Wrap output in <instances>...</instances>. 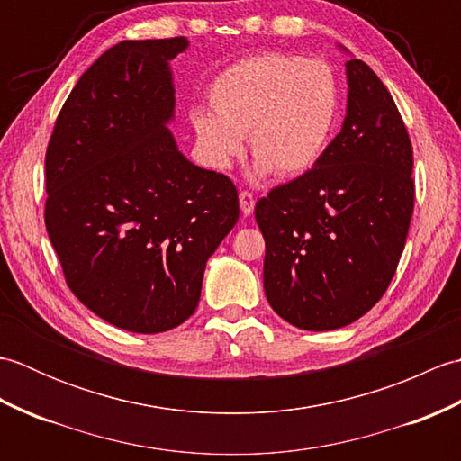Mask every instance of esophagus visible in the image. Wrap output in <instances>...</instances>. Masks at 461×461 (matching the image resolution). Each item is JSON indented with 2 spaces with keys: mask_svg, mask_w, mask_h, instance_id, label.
<instances>
[{
  "mask_svg": "<svg viewBox=\"0 0 461 461\" xmlns=\"http://www.w3.org/2000/svg\"><path fill=\"white\" fill-rule=\"evenodd\" d=\"M240 208L243 212V215H251L253 208H256V198H253V194L243 190L240 192Z\"/></svg>",
  "mask_w": 461,
  "mask_h": 461,
  "instance_id": "esophagus-1",
  "label": "esophagus"
}]
</instances>
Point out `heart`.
I'll return each mask as SVG.
<instances>
[{
	"label": "heart",
	"instance_id": "1",
	"mask_svg": "<svg viewBox=\"0 0 461 461\" xmlns=\"http://www.w3.org/2000/svg\"><path fill=\"white\" fill-rule=\"evenodd\" d=\"M213 114L195 113L194 129L205 162L228 170L243 136L259 174L293 178L321 158L339 114L332 68L299 55L263 53L228 68L210 93Z\"/></svg>",
	"mask_w": 461,
	"mask_h": 461
}]
</instances>
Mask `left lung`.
<instances>
[{
    "mask_svg": "<svg viewBox=\"0 0 461 461\" xmlns=\"http://www.w3.org/2000/svg\"><path fill=\"white\" fill-rule=\"evenodd\" d=\"M340 132L311 170L256 203L266 240L263 289L305 330L350 325L393 281L414 212L412 142L372 68L347 61Z\"/></svg>",
    "mask_w": 461,
    "mask_h": 461,
    "instance_id": "left-lung-1",
    "label": "left lung"
}]
</instances>
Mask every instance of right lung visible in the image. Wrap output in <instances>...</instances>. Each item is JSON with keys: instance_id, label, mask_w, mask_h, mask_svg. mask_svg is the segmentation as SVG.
I'll return each instance as SVG.
<instances>
[{"instance_id": "right-lung-1", "label": "right lung", "mask_w": 461, "mask_h": 461, "mask_svg": "<svg viewBox=\"0 0 461 461\" xmlns=\"http://www.w3.org/2000/svg\"><path fill=\"white\" fill-rule=\"evenodd\" d=\"M185 37L121 41L67 96L45 152V228L68 289L111 325L154 335L198 307L238 190L176 149L168 61Z\"/></svg>"}]
</instances>
